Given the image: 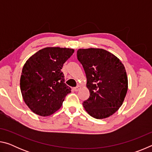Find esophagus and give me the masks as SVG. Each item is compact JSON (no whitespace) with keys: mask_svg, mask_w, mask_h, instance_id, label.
<instances>
[{"mask_svg":"<svg viewBox=\"0 0 152 152\" xmlns=\"http://www.w3.org/2000/svg\"><path fill=\"white\" fill-rule=\"evenodd\" d=\"M81 88V87H80V86H79V85H78L76 87H75V88H74V91H76V92H77V91H80V89Z\"/></svg>","mask_w":152,"mask_h":152,"instance_id":"34e87169","label":"esophagus"}]
</instances>
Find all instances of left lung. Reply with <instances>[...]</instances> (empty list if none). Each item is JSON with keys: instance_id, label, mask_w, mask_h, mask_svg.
I'll return each mask as SVG.
<instances>
[{"instance_id": "8db88e82", "label": "left lung", "mask_w": 152, "mask_h": 152, "mask_svg": "<svg viewBox=\"0 0 152 152\" xmlns=\"http://www.w3.org/2000/svg\"><path fill=\"white\" fill-rule=\"evenodd\" d=\"M77 58L83 66L90 96L83 102L86 112L95 119H104L121 106L128 88L124 65L103 49H79Z\"/></svg>"}]
</instances>
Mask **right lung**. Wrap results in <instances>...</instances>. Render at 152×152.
I'll use <instances>...</instances> for the list:
<instances>
[{
    "label": "right lung",
    "mask_w": 152,
    "mask_h": 152,
    "mask_svg": "<svg viewBox=\"0 0 152 152\" xmlns=\"http://www.w3.org/2000/svg\"><path fill=\"white\" fill-rule=\"evenodd\" d=\"M74 52L70 48H45L25 62L20 79V91L25 104L35 114L52 115L71 92L61 70Z\"/></svg>",
    "instance_id": "obj_1"
}]
</instances>
